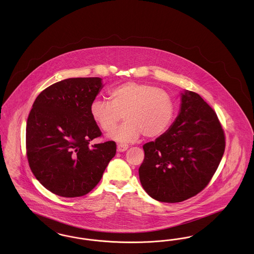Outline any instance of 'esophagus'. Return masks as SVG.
<instances>
[{
  "mask_svg": "<svg viewBox=\"0 0 254 254\" xmlns=\"http://www.w3.org/2000/svg\"><path fill=\"white\" fill-rule=\"evenodd\" d=\"M127 148H128V145H127L119 144V145H117V150H118L119 152H124V151H126Z\"/></svg>",
  "mask_w": 254,
  "mask_h": 254,
  "instance_id": "1",
  "label": "esophagus"
}]
</instances>
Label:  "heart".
I'll return each instance as SVG.
<instances>
[{
	"label": "heart",
	"instance_id": "obj_1",
	"mask_svg": "<svg viewBox=\"0 0 254 254\" xmlns=\"http://www.w3.org/2000/svg\"><path fill=\"white\" fill-rule=\"evenodd\" d=\"M109 102L94 99L89 106L92 120L105 132L120 143L135 142L141 134L146 138L160 136L169 128L174 116V101L166 90L153 85L127 82L111 88Z\"/></svg>",
	"mask_w": 254,
	"mask_h": 254
}]
</instances>
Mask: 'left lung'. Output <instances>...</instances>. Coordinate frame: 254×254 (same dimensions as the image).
Segmentation results:
<instances>
[{"mask_svg": "<svg viewBox=\"0 0 254 254\" xmlns=\"http://www.w3.org/2000/svg\"><path fill=\"white\" fill-rule=\"evenodd\" d=\"M143 148L139 177L145 192L159 202L178 203L209 183L225 151V135L214 110L199 94L184 90L175 121Z\"/></svg>", "mask_w": 254, "mask_h": 254, "instance_id": "1", "label": "left lung"}]
</instances>
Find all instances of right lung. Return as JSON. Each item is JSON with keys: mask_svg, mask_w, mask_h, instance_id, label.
Instances as JSON below:
<instances>
[{"mask_svg": "<svg viewBox=\"0 0 254 254\" xmlns=\"http://www.w3.org/2000/svg\"><path fill=\"white\" fill-rule=\"evenodd\" d=\"M101 78H69L43 90L26 122V155L37 180L52 193L79 197L100 182L116 144L90 145L101 130L89 114Z\"/></svg>", "mask_w": 254, "mask_h": 254, "instance_id": "right-lung-1", "label": "right lung"}]
</instances>
